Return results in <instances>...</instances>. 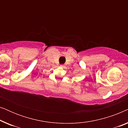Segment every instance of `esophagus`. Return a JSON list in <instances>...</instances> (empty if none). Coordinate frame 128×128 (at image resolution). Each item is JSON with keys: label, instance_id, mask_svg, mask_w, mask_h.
<instances>
[{"label": "esophagus", "instance_id": "34e87169", "mask_svg": "<svg viewBox=\"0 0 128 128\" xmlns=\"http://www.w3.org/2000/svg\"><path fill=\"white\" fill-rule=\"evenodd\" d=\"M60 67H62V68H64V64H61V65H60Z\"/></svg>", "mask_w": 128, "mask_h": 128}]
</instances>
